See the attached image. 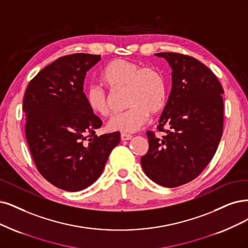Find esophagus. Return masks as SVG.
Here are the masks:
<instances>
[{
	"instance_id": "obj_1",
	"label": "esophagus",
	"mask_w": 248,
	"mask_h": 248,
	"mask_svg": "<svg viewBox=\"0 0 248 248\" xmlns=\"http://www.w3.org/2000/svg\"><path fill=\"white\" fill-rule=\"evenodd\" d=\"M133 138V136L130 135V134H125V133H123L121 135V139L122 141H127V140H131Z\"/></svg>"
}]
</instances>
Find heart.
Segmentation results:
<instances>
[{"label":"heart","mask_w":248,"mask_h":248,"mask_svg":"<svg viewBox=\"0 0 248 248\" xmlns=\"http://www.w3.org/2000/svg\"><path fill=\"white\" fill-rule=\"evenodd\" d=\"M100 78L109 91L125 89V102L130 107L111 117L107 124L109 131H138L148 121L150 113H158L167 103V82L162 73L155 67L114 59L101 71ZM85 99L92 112L99 116L109 115V98L103 88L96 85L87 87Z\"/></svg>","instance_id":"1"}]
</instances>
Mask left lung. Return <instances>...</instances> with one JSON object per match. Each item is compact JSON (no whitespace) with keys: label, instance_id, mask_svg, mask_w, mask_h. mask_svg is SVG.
Returning <instances> with one entry per match:
<instances>
[{"label":"left lung","instance_id":"obj_1","mask_svg":"<svg viewBox=\"0 0 248 248\" xmlns=\"http://www.w3.org/2000/svg\"><path fill=\"white\" fill-rule=\"evenodd\" d=\"M171 67V90L157 130L147 131L144 172L157 184L175 188L200 175L217 149L224 126L221 82L203 63L185 54H155ZM164 126H168L166 129Z\"/></svg>","mask_w":248,"mask_h":248}]
</instances>
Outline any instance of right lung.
I'll return each instance as SVG.
<instances>
[{
    "label": "right lung",
    "mask_w": 248,
    "mask_h": 248,
    "mask_svg": "<svg viewBox=\"0 0 248 248\" xmlns=\"http://www.w3.org/2000/svg\"><path fill=\"white\" fill-rule=\"evenodd\" d=\"M100 60L86 53L62 56L30 81L23 97L25 138L36 170L69 192L93 184L121 141L118 132L95 134L102 121L86 103L87 71Z\"/></svg>",
    "instance_id": "obj_1"
}]
</instances>
